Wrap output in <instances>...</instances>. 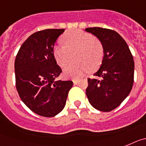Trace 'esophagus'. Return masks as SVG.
Listing matches in <instances>:
<instances>
[{
  "label": "esophagus",
  "mask_w": 146,
  "mask_h": 146,
  "mask_svg": "<svg viewBox=\"0 0 146 146\" xmlns=\"http://www.w3.org/2000/svg\"><path fill=\"white\" fill-rule=\"evenodd\" d=\"M73 84H76H76H78V79H74V80H73Z\"/></svg>",
  "instance_id": "obj_1"
}]
</instances>
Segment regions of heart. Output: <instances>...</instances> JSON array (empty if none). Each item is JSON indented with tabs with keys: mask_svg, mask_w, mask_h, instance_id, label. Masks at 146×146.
Returning a JSON list of instances; mask_svg holds the SVG:
<instances>
[{
	"mask_svg": "<svg viewBox=\"0 0 146 146\" xmlns=\"http://www.w3.org/2000/svg\"><path fill=\"white\" fill-rule=\"evenodd\" d=\"M62 40L64 45H56L53 49L56 63L64 68L71 61L75 52L74 59L78 62L64 68V76L78 78L88 70L95 71L99 68L104 57L103 45L99 40L80 30L66 32Z\"/></svg>",
	"mask_w": 146,
	"mask_h": 146,
	"instance_id": "b5f03b06",
	"label": "heart"
}]
</instances>
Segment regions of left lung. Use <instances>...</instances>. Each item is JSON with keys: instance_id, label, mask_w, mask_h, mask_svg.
<instances>
[{"instance_id": "obj_1", "label": "left lung", "mask_w": 146, "mask_h": 146, "mask_svg": "<svg viewBox=\"0 0 146 146\" xmlns=\"http://www.w3.org/2000/svg\"><path fill=\"white\" fill-rule=\"evenodd\" d=\"M85 31L98 39L103 45L104 57L94 76L88 78L86 95L95 109L101 111L115 110L129 96L134 83V62L127 43L116 31L100 27Z\"/></svg>"}]
</instances>
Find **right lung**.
I'll list each match as a JSON object with an SVG mask.
<instances>
[{
  "label": "right lung",
  "instance_id": "1",
  "mask_svg": "<svg viewBox=\"0 0 146 146\" xmlns=\"http://www.w3.org/2000/svg\"><path fill=\"white\" fill-rule=\"evenodd\" d=\"M64 29L37 31L23 43L15 62L16 87L22 101L43 117L62 111L71 81L58 80L62 73L53 54L55 42Z\"/></svg>",
  "mask_w": 146,
  "mask_h": 146
}]
</instances>
